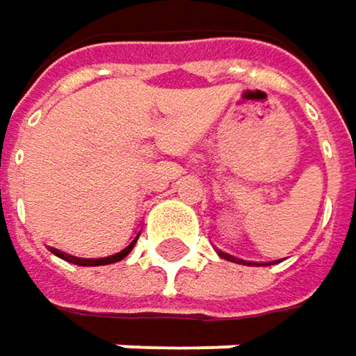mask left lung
Here are the masks:
<instances>
[{
    "mask_svg": "<svg viewBox=\"0 0 356 356\" xmlns=\"http://www.w3.org/2000/svg\"><path fill=\"white\" fill-rule=\"evenodd\" d=\"M218 255L220 257H224V259H228V261H232V264H245V266H251V264H247V261H243V259H236V257H232V255H226V253H222V251H218ZM257 266V264H255ZM261 266V264H259Z\"/></svg>",
    "mask_w": 356,
    "mask_h": 356,
    "instance_id": "1",
    "label": "left lung"
}]
</instances>
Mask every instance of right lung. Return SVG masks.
<instances>
[{"label": "right lung", "mask_w": 356, "mask_h": 356, "mask_svg": "<svg viewBox=\"0 0 356 356\" xmlns=\"http://www.w3.org/2000/svg\"><path fill=\"white\" fill-rule=\"evenodd\" d=\"M136 238H138V234H136ZM136 238L124 249V251H120V253H115V255H109V257H101V259H81V257H72V255H68V253H62V251H58V249H51V253L54 255H58L60 259H64V261H70V264H74V266H109V264H115V261H122L132 249H134V243H136Z\"/></svg>", "instance_id": "obj_1"}]
</instances>
